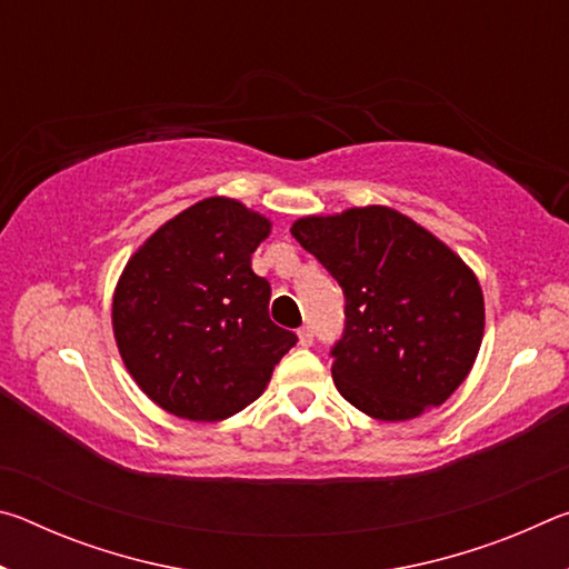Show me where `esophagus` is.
<instances>
[{
    "instance_id": "1",
    "label": "esophagus",
    "mask_w": 569,
    "mask_h": 569,
    "mask_svg": "<svg viewBox=\"0 0 569 569\" xmlns=\"http://www.w3.org/2000/svg\"><path fill=\"white\" fill-rule=\"evenodd\" d=\"M298 343L301 346H311L313 343V331L303 326V329H298Z\"/></svg>"
}]
</instances>
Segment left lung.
Here are the masks:
<instances>
[{
    "instance_id": "8db88e82",
    "label": "left lung",
    "mask_w": 569,
    "mask_h": 569,
    "mask_svg": "<svg viewBox=\"0 0 569 569\" xmlns=\"http://www.w3.org/2000/svg\"><path fill=\"white\" fill-rule=\"evenodd\" d=\"M291 233L346 298L343 336L331 349L341 397L381 421L445 403L485 336V296L471 268L387 206L298 218Z\"/></svg>"
}]
</instances>
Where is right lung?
I'll return each instance as SVG.
<instances>
[{"label":"right lung","instance_id":"add662e5","mask_svg":"<svg viewBox=\"0 0 569 569\" xmlns=\"http://www.w3.org/2000/svg\"><path fill=\"white\" fill-rule=\"evenodd\" d=\"M271 220L233 198H206L134 250L112 296L124 369L160 409L223 421L266 391L296 333L268 316L271 283L250 256Z\"/></svg>","mask_w":569,"mask_h":569}]
</instances>
